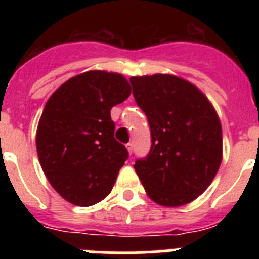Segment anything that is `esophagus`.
Here are the masks:
<instances>
[{
	"mask_svg": "<svg viewBox=\"0 0 259 259\" xmlns=\"http://www.w3.org/2000/svg\"><path fill=\"white\" fill-rule=\"evenodd\" d=\"M127 149H128V153H130V154H132V153H134V143H128Z\"/></svg>",
	"mask_w": 259,
	"mask_h": 259,
	"instance_id": "1",
	"label": "esophagus"
}]
</instances>
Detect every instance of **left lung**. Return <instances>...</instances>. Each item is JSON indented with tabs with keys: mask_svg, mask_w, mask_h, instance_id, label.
Instances as JSON below:
<instances>
[{
	"mask_svg": "<svg viewBox=\"0 0 259 259\" xmlns=\"http://www.w3.org/2000/svg\"><path fill=\"white\" fill-rule=\"evenodd\" d=\"M148 118L152 146L135 170L146 193L163 206H182L206 191L222 162V125L197 87L174 75L130 79Z\"/></svg>",
	"mask_w": 259,
	"mask_h": 259,
	"instance_id": "obj_1",
	"label": "left lung"
}]
</instances>
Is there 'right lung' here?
I'll return each mask as SVG.
<instances>
[{
    "mask_svg": "<svg viewBox=\"0 0 259 259\" xmlns=\"http://www.w3.org/2000/svg\"><path fill=\"white\" fill-rule=\"evenodd\" d=\"M131 95L120 74L88 71L50 96L36 134L38 161L52 187L68 202L91 206L111 192L128 158L115 140L110 110Z\"/></svg>",
    "mask_w": 259,
    "mask_h": 259,
    "instance_id": "obj_1",
    "label": "right lung"
}]
</instances>
